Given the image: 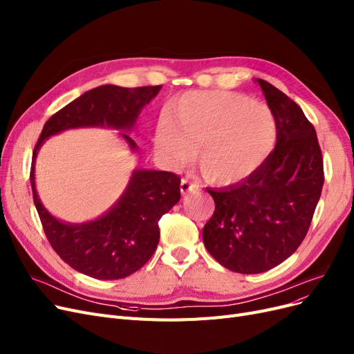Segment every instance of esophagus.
<instances>
[{
    "label": "esophagus",
    "instance_id": "34e87169",
    "mask_svg": "<svg viewBox=\"0 0 354 354\" xmlns=\"http://www.w3.org/2000/svg\"><path fill=\"white\" fill-rule=\"evenodd\" d=\"M197 191H200V185L197 184V182H191L187 178L180 180V192L184 195L188 192H197Z\"/></svg>",
    "mask_w": 354,
    "mask_h": 354
}]
</instances>
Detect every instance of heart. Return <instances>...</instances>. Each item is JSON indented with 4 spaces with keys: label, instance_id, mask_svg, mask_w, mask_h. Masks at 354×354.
Returning a JSON list of instances; mask_svg holds the SVG:
<instances>
[{
    "label": "heart",
    "instance_id": "1",
    "mask_svg": "<svg viewBox=\"0 0 354 354\" xmlns=\"http://www.w3.org/2000/svg\"><path fill=\"white\" fill-rule=\"evenodd\" d=\"M277 122L264 103L232 91H187L169 104L154 133V150L172 169L198 167L216 184L255 174L276 146Z\"/></svg>",
    "mask_w": 354,
    "mask_h": 354
}]
</instances>
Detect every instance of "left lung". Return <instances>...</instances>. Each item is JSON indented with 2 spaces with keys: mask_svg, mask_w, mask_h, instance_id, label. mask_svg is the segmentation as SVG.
I'll list each match as a JSON object with an SVG mask.
<instances>
[{
  "mask_svg": "<svg viewBox=\"0 0 354 354\" xmlns=\"http://www.w3.org/2000/svg\"><path fill=\"white\" fill-rule=\"evenodd\" d=\"M276 116L277 142L255 174L223 189H210L216 208L203 229L207 251L241 274L271 270L305 239L324 185L315 128L299 104L255 78Z\"/></svg>",
  "mask_w": 354,
  "mask_h": 354,
  "instance_id": "1",
  "label": "left lung"
}]
</instances>
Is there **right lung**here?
<instances>
[{"label":"right lung","mask_w":354,"mask_h":354,"mask_svg":"<svg viewBox=\"0 0 354 354\" xmlns=\"http://www.w3.org/2000/svg\"><path fill=\"white\" fill-rule=\"evenodd\" d=\"M162 86L127 88L104 84L86 91L45 122L32 157L30 184L33 201L46 238L64 263L99 280H118L140 270L159 243V220L180 200V179L163 170L136 169L124 194L109 210L86 223H65L52 216L39 200L35 162L46 138L71 128H112L128 147L138 151L136 141L124 131L136 127L142 108L157 96Z\"/></svg>","instance_id":"right-lung-1"}]
</instances>
